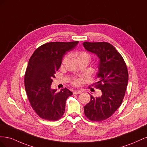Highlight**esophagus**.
<instances>
[{
    "label": "esophagus",
    "mask_w": 147,
    "mask_h": 147,
    "mask_svg": "<svg viewBox=\"0 0 147 147\" xmlns=\"http://www.w3.org/2000/svg\"><path fill=\"white\" fill-rule=\"evenodd\" d=\"M82 93V91L80 90H76L74 91V94H80Z\"/></svg>",
    "instance_id": "esophagus-1"
}]
</instances>
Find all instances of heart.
<instances>
[{"label": "heart", "instance_id": "obj_1", "mask_svg": "<svg viewBox=\"0 0 147 147\" xmlns=\"http://www.w3.org/2000/svg\"><path fill=\"white\" fill-rule=\"evenodd\" d=\"M74 55L77 59V60H79L80 59H82V58H85V57H86V58H89L90 59V55L86 51L76 52L74 53ZM66 60H67V57L65 56L63 59V61H62V64H64ZM80 83V80L78 79H75L72 82V84L75 86L78 85Z\"/></svg>", "mask_w": 147, "mask_h": 147}]
</instances>
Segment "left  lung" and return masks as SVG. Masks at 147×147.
Masks as SVG:
<instances>
[{"label":"left lung","mask_w":147,"mask_h":147,"mask_svg":"<svg viewBox=\"0 0 147 147\" xmlns=\"http://www.w3.org/2000/svg\"><path fill=\"white\" fill-rule=\"evenodd\" d=\"M83 45L99 59L98 81L94 86L101 91L100 97L91 96L90 102L84 107V115L91 121H103L122 103L128 82L127 66L122 56L109 43L85 42Z\"/></svg>","instance_id":"8db88e82"}]
</instances>
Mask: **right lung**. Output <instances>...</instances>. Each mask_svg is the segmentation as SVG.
Here are the masks:
<instances>
[{"mask_svg": "<svg viewBox=\"0 0 147 147\" xmlns=\"http://www.w3.org/2000/svg\"><path fill=\"white\" fill-rule=\"evenodd\" d=\"M78 43H47L37 48L30 57L24 76L25 90L31 107L42 119L57 121L63 116L66 100L73 93L66 88L57 92L51 84L63 56Z\"/></svg>", "mask_w": 147, "mask_h": 147, "instance_id": "add662e5", "label": "right lung"}]
</instances>
